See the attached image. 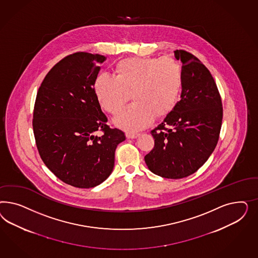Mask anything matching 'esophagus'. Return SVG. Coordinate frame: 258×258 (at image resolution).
Wrapping results in <instances>:
<instances>
[{
	"instance_id": "1",
	"label": "esophagus",
	"mask_w": 258,
	"mask_h": 258,
	"mask_svg": "<svg viewBox=\"0 0 258 258\" xmlns=\"http://www.w3.org/2000/svg\"><path fill=\"white\" fill-rule=\"evenodd\" d=\"M140 134L139 133H125V136H126V138H128V139H135V138H137L138 136H139Z\"/></svg>"
}]
</instances>
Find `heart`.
<instances>
[{
  "label": "heart",
  "instance_id": "heart-1",
  "mask_svg": "<svg viewBox=\"0 0 258 258\" xmlns=\"http://www.w3.org/2000/svg\"><path fill=\"white\" fill-rule=\"evenodd\" d=\"M114 72L115 77L99 74L94 78V94L102 109L115 115L132 94L134 102L114 120L126 131H138L154 116H165L180 99L182 71L172 57H128L120 60Z\"/></svg>",
  "mask_w": 258,
  "mask_h": 258
}]
</instances>
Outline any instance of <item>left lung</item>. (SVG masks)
I'll use <instances>...</instances> for the list:
<instances>
[{"label": "left lung", "mask_w": 258, "mask_h": 258, "mask_svg": "<svg viewBox=\"0 0 258 258\" xmlns=\"http://www.w3.org/2000/svg\"><path fill=\"white\" fill-rule=\"evenodd\" d=\"M174 53L182 63L181 99L151 131L154 148L145 156L149 170L166 179L185 178L203 166L218 144L223 116L210 71L187 51Z\"/></svg>", "instance_id": "1"}]
</instances>
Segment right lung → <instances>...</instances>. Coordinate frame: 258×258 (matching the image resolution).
Returning a JSON list of instances; mask_svg holds the SVG:
<instances>
[{
    "mask_svg": "<svg viewBox=\"0 0 258 258\" xmlns=\"http://www.w3.org/2000/svg\"><path fill=\"white\" fill-rule=\"evenodd\" d=\"M104 55L78 52L48 72L37 93L33 132L39 156L63 182L92 188L106 180L114 166L125 133L110 128L94 92Z\"/></svg>",
    "mask_w": 258,
    "mask_h": 258,
    "instance_id": "obj_1",
    "label": "right lung"
}]
</instances>
